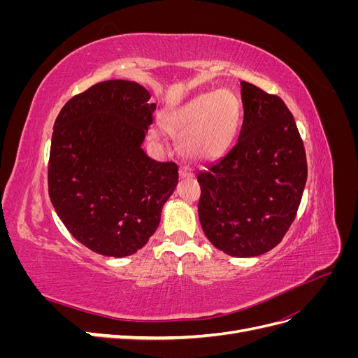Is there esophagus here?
<instances>
[{
    "instance_id": "esophagus-1",
    "label": "esophagus",
    "mask_w": 358,
    "mask_h": 358,
    "mask_svg": "<svg viewBox=\"0 0 358 358\" xmlns=\"http://www.w3.org/2000/svg\"><path fill=\"white\" fill-rule=\"evenodd\" d=\"M180 178L182 179H192L194 178V171L188 167H182L180 169Z\"/></svg>"
}]
</instances>
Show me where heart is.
Masks as SVG:
<instances>
[{
    "instance_id": "b5f03b06",
    "label": "heart",
    "mask_w": 358,
    "mask_h": 358,
    "mask_svg": "<svg viewBox=\"0 0 358 358\" xmlns=\"http://www.w3.org/2000/svg\"><path fill=\"white\" fill-rule=\"evenodd\" d=\"M241 101L230 91L194 96L162 117V127L173 137H182L183 155L194 161L220 158L230 148L241 122Z\"/></svg>"
}]
</instances>
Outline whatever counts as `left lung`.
Listing matches in <instances>:
<instances>
[{
  "instance_id": "obj_1",
  "label": "left lung",
  "mask_w": 358,
  "mask_h": 358,
  "mask_svg": "<svg viewBox=\"0 0 358 358\" xmlns=\"http://www.w3.org/2000/svg\"><path fill=\"white\" fill-rule=\"evenodd\" d=\"M243 124L236 146L200 171L199 216L210 243L231 257L275 248L296 218L308 164L285 103L241 82Z\"/></svg>"
}]
</instances>
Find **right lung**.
<instances>
[{"label": "right lung", "mask_w": 358, "mask_h": 358, "mask_svg": "<svg viewBox=\"0 0 358 358\" xmlns=\"http://www.w3.org/2000/svg\"><path fill=\"white\" fill-rule=\"evenodd\" d=\"M149 99L136 82H100L69 100L53 125L50 201L74 239L100 255L142 249L178 185L175 162L142 149L157 109Z\"/></svg>", "instance_id": "1"}]
</instances>
